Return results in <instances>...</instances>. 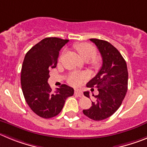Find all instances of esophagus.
<instances>
[{
	"mask_svg": "<svg viewBox=\"0 0 147 147\" xmlns=\"http://www.w3.org/2000/svg\"><path fill=\"white\" fill-rule=\"evenodd\" d=\"M75 94L78 95V96H80V97H82V96H83V93H82L81 91H80V90H78V89L75 90Z\"/></svg>",
	"mask_w": 147,
	"mask_h": 147,
	"instance_id": "obj_1",
	"label": "esophagus"
}]
</instances>
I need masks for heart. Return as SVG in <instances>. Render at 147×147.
<instances>
[{
	"label": "heart",
	"instance_id": "heart-1",
	"mask_svg": "<svg viewBox=\"0 0 147 147\" xmlns=\"http://www.w3.org/2000/svg\"><path fill=\"white\" fill-rule=\"evenodd\" d=\"M75 51L78 53L80 57L85 61H89L90 64L96 68L100 64L99 59L96 58V48L92 45L86 42L78 43L74 45ZM86 78V75L84 73H72L68 78V82L73 86H79L83 80Z\"/></svg>",
	"mask_w": 147,
	"mask_h": 147
}]
</instances>
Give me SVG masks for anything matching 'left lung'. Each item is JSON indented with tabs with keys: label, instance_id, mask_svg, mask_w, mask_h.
Returning <instances> with one entry per match:
<instances>
[{
	"label": "left lung",
	"instance_id": "obj_1",
	"mask_svg": "<svg viewBox=\"0 0 147 147\" xmlns=\"http://www.w3.org/2000/svg\"><path fill=\"white\" fill-rule=\"evenodd\" d=\"M98 48L102 65L87 87H96L99 94L94 95L92 107L83 110L84 115L94 121L105 119L113 114L121 105L127 91L128 72L122 55L115 47L105 40L90 39ZM83 94L90 98L89 92Z\"/></svg>",
	"mask_w": 147,
	"mask_h": 147
}]
</instances>
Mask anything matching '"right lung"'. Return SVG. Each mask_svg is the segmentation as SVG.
I'll return each mask as SVG.
<instances>
[{
    "label": "right lung",
    "mask_w": 147,
    "mask_h": 147,
    "mask_svg": "<svg viewBox=\"0 0 147 147\" xmlns=\"http://www.w3.org/2000/svg\"><path fill=\"white\" fill-rule=\"evenodd\" d=\"M68 39L48 37L31 47L25 56L21 70V86L25 100L33 111L44 119L57 116L74 89L62 84L53 92L47 83L50 69L56 67L59 51Z\"/></svg>",
    "instance_id": "right-lung-1"
}]
</instances>
